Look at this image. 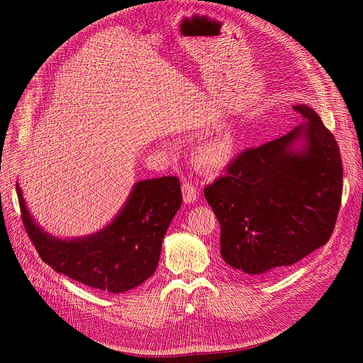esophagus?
<instances>
[{
  "instance_id": "esophagus-1",
  "label": "esophagus",
  "mask_w": 363,
  "mask_h": 363,
  "mask_svg": "<svg viewBox=\"0 0 363 363\" xmlns=\"http://www.w3.org/2000/svg\"><path fill=\"white\" fill-rule=\"evenodd\" d=\"M182 194H184V201L186 204H193L199 199V188L189 181H184L182 182Z\"/></svg>"
}]
</instances>
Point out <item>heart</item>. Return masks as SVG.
<instances>
[{
  "label": "heart",
  "instance_id": "obj_1",
  "mask_svg": "<svg viewBox=\"0 0 363 363\" xmlns=\"http://www.w3.org/2000/svg\"><path fill=\"white\" fill-rule=\"evenodd\" d=\"M240 145L241 132L238 126L235 123H223L199 144L194 159L204 167L222 169L235 159Z\"/></svg>",
  "mask_w": 363,
  "mask_h": 363
}]
</instances>
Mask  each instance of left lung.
Listing matches in <instances>:
<instances>
[{"label": "left lung", "instance_id": "left-lung-1", "mask_svg": "<svg viewBox=\"0 0 363 363\" xmlns=\"http://www.w3.org/2000/svg\"><path fill=\"white\" fill-rule=\"evenodd\" d=\"M287 135L249 148L204 197L220 223V256L235 275L268 277L325 244L341 203L342 164L333 133L308 104Z\"/></svg>", "mask_w": 363, "mask_h": 363}]
</instances>
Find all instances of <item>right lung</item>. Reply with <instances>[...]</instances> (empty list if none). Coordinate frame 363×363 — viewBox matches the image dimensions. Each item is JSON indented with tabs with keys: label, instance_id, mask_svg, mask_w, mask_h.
Segmentation results:
<instances>
[{
	"label": "right lung",
	"instance_id": "add662e5",
	"mask_svg": "<svg viewBox=\"0 0 363 363\" xmlns=\"http://www.w3.org/2000/svg\"><path fill=\"white\" fill-rule=\"evenodd\" d=\"M16 189L23 225L41 259L55 272L113 294L135 289L155 274L164 234L182 204L177 177L143 179L100 231L59 238L38 225L17 182Z\"/></svg>",
	"mask_w": 363,
	"mask_h": 363
}]
</instances>
